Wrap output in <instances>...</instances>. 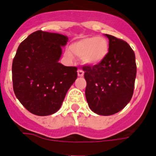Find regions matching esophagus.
I'll list each match as a JSON object with an SVG mask.
<instances>
[{"label": "esophagus", "mask_w": 156, "mask_h": 156, "mask_svg": "<svg viewBox=\"0 0 156 156\" xmlns=\"http://www.w3.org/2000/svg\"><path fill=\"white\" fill-rule=\"evenodd\" d=\"M78 77H83V76H84V71L82 70H78Z\"/></svg>", "instance_id": "obj_1"}]
</instances>
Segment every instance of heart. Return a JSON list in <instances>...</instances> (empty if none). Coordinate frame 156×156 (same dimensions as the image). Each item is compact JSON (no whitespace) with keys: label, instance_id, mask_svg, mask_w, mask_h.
Returning <instances> with one entry per match:
<instances>
[{"label":"heart","instance_id":"1","mask_svg":"<svg viewBox=\"0 0 156 156\" xmlns=\"http://www.w3.org/2000/svg\"><path fill=\"white\" fill-rule=\"evenodd\" d=\"M72 55L82 58V62L88 66H97L105 59L108 53V44L102 37L91 36L83 38L70 45ZM68 56H70L67 54Z\"/></svg>","mask_w":156,"mask_h":156}]
</instances>
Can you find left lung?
Listing matches in <instances>:
<instances>
[{
	"instance_id": "1",
	"label": "left lung",
	"mask_w": 156,
	"mask_h": 156,
	"mask_svg": "<svg viewBox=\"0 0 156 156\" xmlns=\"http://www.w3.org/2000/svg\"><path fill=\"white\" fill-rule=\"evenodd\" d=\"M108 53L97 66H85L86 98L89 107L101 116H110L126 106L133 97L136 64L128 43L105 34Z\"/></svg>"
}]
</instances>
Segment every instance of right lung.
<instances>
[{
	"label": "right lung",
	"mask_w": 156,
	"mask_h": 156,
	"mask_svg": "<svg viewBox=\"0 0 156 156\" xmlns=\"http://www.w3.org/2000/svg\"><path fill=\"white\" fill-rule=\"evenodd\" d=\"M68 37L41 30L27 36L18 47L12 62L16 97L26 109L48 116L61 107L78 77L77 67L58 62Z\"/></svg>",
	"instance_id": "obj_1"
}]
</instances>
